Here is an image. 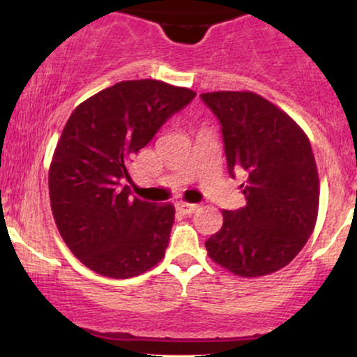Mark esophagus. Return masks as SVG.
Segmentation results:
<instances>
[{"label":"esophagus","instance_id":"1","mask_svg":"<svg viewBox=\"0 0 357 357\" xmlns=\"http://www.w3.org/2000/svg\"><path fill=\"white\" fill-rule=\"evenodd\" d=\"M176 210L181 211L183 215H191V213H195L196 210H198V204L186 203V202H178V203H176Z\"/></svg>","mask_w":357,"mask_h":357}]
</instances>
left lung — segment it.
I'll use <instances>...</instances> for the list:
<instances>
[{
    "label": "left lung",
    "instance_id": "1",
    "mask_svg": "<svg viewBox=\"0 0 357 357\" xmlns=\"http://www.w3.org/2000/svg\"><path fill=\"white\" fill-rule=\"evenodd\" d=\"M221 126L228 173L247 176V204L223 210V227L204 247L213 261L240 277L289 265L312 235L319 176L304 130L253 92L202 93Z\"/></svg>",
    "mask_w": 357,
    "mask_h": 357
}]
</instances>
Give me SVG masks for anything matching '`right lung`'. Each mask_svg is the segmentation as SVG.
I'll use <instances>...</instances> for the list:
<instances>
[{
  "label": "right lung",
  "mask_w": 357,
  "mask_h": 357,
  "mask_svg": "<svg viewBox=\"0 0 357 357\" xmlns=\"http://www.w3.org/2000/svg\"><path fill=\"white\" fill-rule=\"evenodd\" d=\"M196 93L159 80H126L72 112L53 154L48 190L61 238L100 275H141L162 260L174 223L171 203L132 198L127 165Z\"/></svg>",
  "instance_id": "right-lung-1"
}]
</instances>
